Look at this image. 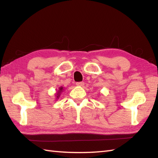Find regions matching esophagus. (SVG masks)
<instances>
[{
	"mask_svg": "<svg viewBox=\"0 0 158 158\" xmlns=\"http://www.w3.org/2000/svg\"><path fill=\"white\" fill-rule=\"evenodd\" d=\"M76 85L82 87V86L84 85V83H83V82H77V83H76Z\"/></svg>",
	"mask_w": 158,
	"mask_h": 158,
	"instance_id": "esophagus-1",
	"label": "esophagus"
}]
</instances>
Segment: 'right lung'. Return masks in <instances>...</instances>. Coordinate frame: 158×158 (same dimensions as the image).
Segmentation results:
<instances>
[{"instance_id": "obj_1", "label": "right lung", "mask_w": 158, "mask_h": 158, "mask_svg": "<svg viewBox=\"0 0 158 158\" xmlns=\"http://www.w3.org/2000/svg\"><path fill=\"white\" fill-rule=\"evenodd\" d=\"M63 90H64V88H63V87H62V86L60 87V88H58V90L56 93V100L59 99L60 96V95H61V93L62 92Z\"/></svg>"}]
</instances>
